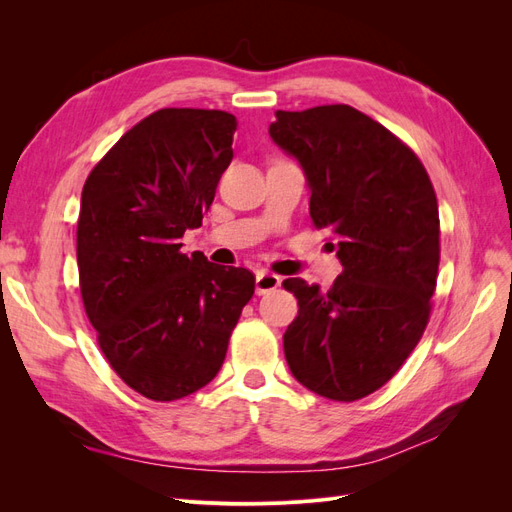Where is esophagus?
<instances>
[{
  "mask_svg": "<svg viewBox=\"0 0 512 512\" xmlns=\"http://www.w3.org/2000/svg\"><path fill=\"white\" fill-rule=\"evenodd\" d=\"M282 284L280 275L269 273V271H258L256 273V294H267Z\"/></svg>",
  "mask_w": 512,
  "mask_h": 512,
  "instance_id": "obj_1",
  "label": "esophagus"
}]
</instances>
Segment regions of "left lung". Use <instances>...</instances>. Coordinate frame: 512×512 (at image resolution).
<instances>
[{"label":"left lung","instance_id":"obj_1","mask_svg":"<svg viewBox=\"0 0 512 512\" xmlns=\"http://www.w3.org/2000/svg\"><path fill=\"white\" fill-rule=\"evenodd\" d=\"M273 143L297 160L309 215L329 228L342 275L329 290L290 277L299 316L284 333L292 376L335 401L378 391L421 339L440 262L427 170L378 121L348 104L277 111Z\"/></svg>","mask_w":512,"mask_h":512}]
</instances>
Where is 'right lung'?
I'll list each match as a JSON object with an SVG mask.
<instances>
[{
  "label": "right lung",
  "instance_id": "obj_1",
  "mask_svg": "<svg viewBox=\"0 0 512 512\" xmlns=\"http://www.w3.org/2000/svg\"><path fill=\"white\" fill-rule=\"evenodd\" d=\"M235 115L162 108L91 170L81 194L76 262L98 344L117 376L153 401L209 384L224 363L254 275L181 252L203 224L232 160Z\"/></svg>",
  "mask_w": 512,
  "mask_h": 512
}]
</instances>
